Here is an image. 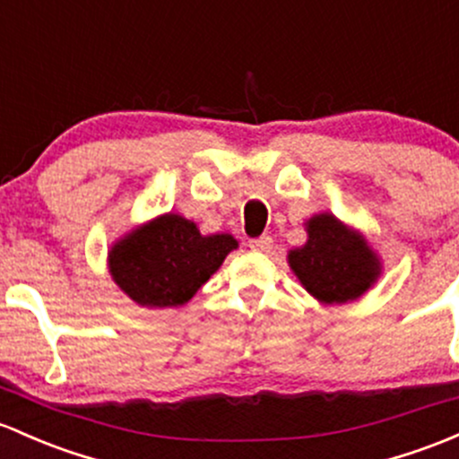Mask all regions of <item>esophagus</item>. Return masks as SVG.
Here are the masks:
<instances>
[{
    "mask_svg": "<svg viewBox=\"0 0 459 459\" xmlns=\"http://www.w3.org/2000/svg\"><path fill=\"white\" fill-rule=\"evenodd\" d=\"M249 247L254 251H260V254H269L273 249V238L271 236H260V238H251Z\"/></svg>",
    "mask_w": 459,
    "mask_h": 459,
    "instance_id": "34e87169",
    "label": "esophagus"
}]
</instances>
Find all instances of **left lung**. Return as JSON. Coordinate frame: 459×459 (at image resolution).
<instances>
[{"label":"left lung","mask_w":459,"mask_h":459,"mask_svg":"<svg viewBox=\"0 0 459 459\" xmlns=\"http://www.w3.org/2000/svg\"><path fill=\"white\" fill-rule=\"evenodd\" d=\"M307 234L302 247L289 251V267L322 304L352 302L381 275V260L368 240L337 216L315 214L307 221Z\"/></svg>","instance_id":"obj_1"}]
</instances>
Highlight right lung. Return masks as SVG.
I'll use <instances>...</instances> for the list:
<instances>
[{
  "instance_id": "add662e5",
  "label": "right lung",
  "mask_w": 459,
  "mask_h": 459,
  "mask_svg": "<svg viewBox=\"0 0 459 459\" xmlns=\"http://www.w3.org/2000/svg\"><path fill=\"white\" fill-rule=\"evenodd\" d=\"M236 247L231 234L204 236L184 216L161 214L122 236L107 260L113 282L133 302L172 308L188 302Z\"/></svg>"
}]
</instances>
